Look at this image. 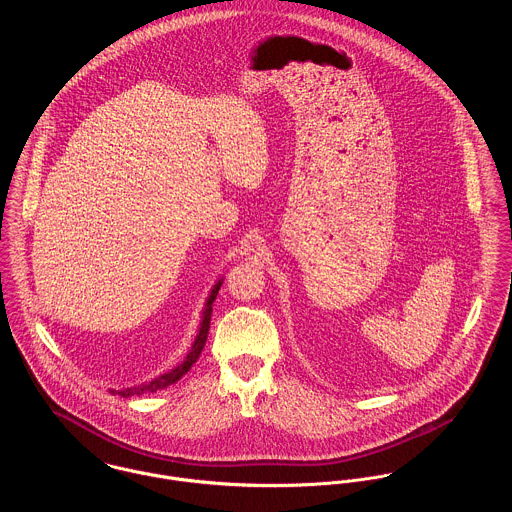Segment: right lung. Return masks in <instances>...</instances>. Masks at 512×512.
I'll return each mask as SVG.
<instances>
[{
	"label": "right lung",
	"instance_id": "add662e5",
	"mask_svg": "<svg viewBox=\"0 0 512 512\" xmlns=\"http://www.w3.org/2000/svg\"><path fill=\"white\" fill-rule=\"evenodd\" d=\"M220 286H222V281L212 288V292H210V296H208V300H206V308H204L200 332H198V336H196V340H194L192 349L188 351L186 359H184L180 365H176L169 373L159 375V377H155L153 381L143 383V385H137V387H127V389L115 391V393L112 391L114 395L127 398L133 397V395H143V393H157V391H161V389H167L169 385H174L182 375H186V373L190 371V367L196 363V359L200 357V353H202V349H204V345H206V338H208V332H210V320H212V304H214V300H216V296H218Z\"/></svg>",
	"mask_w": 512,
	"mask_h": 512
}]
</instances>
